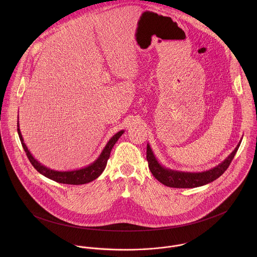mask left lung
<instances>
[{
  "instance_id": "obj_1",
  "label": "left lung",
  "mask_w": 257,
  "mask_h": 257,
  "mask_svg": "<svg viewBox=\"0 0 257 257\" xmlns=\"http://www.w3.org/2000/svg\"><path fill=\"white\" fill-rule=\"evenodd\" d=\"M242 140V139H241ZM241 140L237 144L233 151L217 166L202 172H188L167 168L163 166L155 154L153 153L149 144H147V159L148 167L152 175L160 182L167 187L172 188H196L206 184L211 183L218 179L220 175L227 169L231 160L233 159L238 147L240 146Z\"/></svg>"
}]
</instances>
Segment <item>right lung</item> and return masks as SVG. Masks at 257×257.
<instances>
[{"label":"right lung","mask_w":257,"mask_h":257,"mask_svg":"<svg viewBox=\"0 0 257 257\" xmlns=\"http://www.w3.org/2000/svg\"><path fill=\"white\" fill-rule=\"evenodd\" d=\"M18 119H19V116H18ZM123 133H124V131L121 130V131L117 132L114 136H112L109 140V142L107 143V145L103 148V150L100 153V155L98 156V158L91 164H89L85 167H82L80 169L58 171V170L50 169V168L44 166L33 156V154L31 153V151L29 150L27 145L24 142V139H23V136H22V133L20 130V123L18 120V134H19L22 146L24 147L33 166L40 174H42L43 176H45L46 178H48L50 180H53L58 183L70 184V185L89 183V182H92L95 179H97L103 173V171L105 170V168L107 166V162H108V159L110 158L111 148L115 145L117 140L122 136Z\"/></svg>","instance_id":"add662e5"}]
</instances>
